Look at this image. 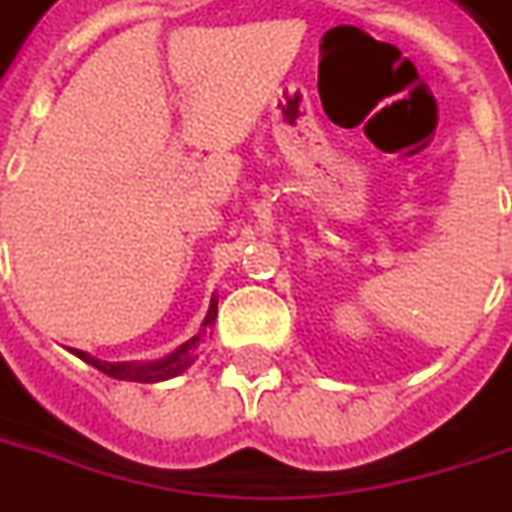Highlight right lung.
I'll list each match as a JSON object with an SVG mask.
<instances>
[{"label": "right lung", "mask_w": 512, "mask_h": 512, "mask_svg": "<svg viewBox=\"0 0 512 512\" xmlns=\"http://www.w3.org/2000/svg\"><path fill=\"white\" fill-rule=\"evenodd\" d=\"M216 313H219V302L213 299V302H210V310H207L205 324H202V332L194 335L191 341L182 343L174 355L163 357V360H157V363H141V366H135V363H105V360H96V357L85 355V352H80V349H77L74 355L82 357L85 363H91V366L99 368V371H105L107 377H116V380H127V382L171 380V377L182 374V371H185V368L191 366L196 357H199V346H202V341L210 335L207 327L216 321Z\"/></svg>", "instance_id": "right-lung-1"}]
</instances>
